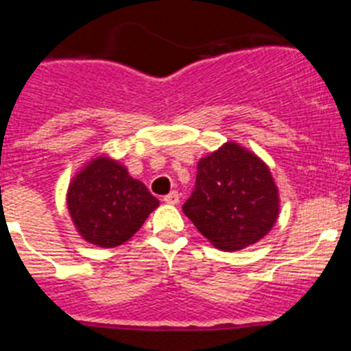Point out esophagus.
Here are the masks:
<instances>
[{"label":"esophagus","mask_w":351,"mask_h":351,"mask_svg":"<svg viewBox=\"0 0 351 351\" xmlns=\"http://www.w3.org/2000/svg\"><path fill=\"white\" fill-rule=\"evenodd\" d=\"M163 200H165V204H170V206H176V204H179V191H170L169 195H165L163 197Z\"/></svg>","instance_id":"1"}]
</instances>
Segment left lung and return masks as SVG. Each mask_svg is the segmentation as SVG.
<instances>
[{"label":"left lung","mask_w":351,"mask_h":351,"mask_svg":"<svg viewBox=\"0 0 351 351\" xmlns=\"http://www.w3.org/2000/svg\"><path fill=\"white\" fill-rule=\"evenodd\" d=\"M197 181L182 213L209 243L243 250L269 234L280 214L269 167L247 149L226 142L198 161Z\"/></svg>","instance_id":"8db88e82"}]
</instances>
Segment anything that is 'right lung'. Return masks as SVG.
<instances>
[{"instance_id":"1","label":"right lung","mask_w":351,"mask_h":351,"mask_svg":"<svg viewBox=\"0 0 351 351\" xmlns=\"http://www.w3.org/2000/svg\"><path fill=\"white\" fill-rule=\"evenodd\" d=\"M66 204L82 239L100 247L126 243L160 206L144 182L107 156L95 158L77 173Z\"/></svg>"}]
</instances>
